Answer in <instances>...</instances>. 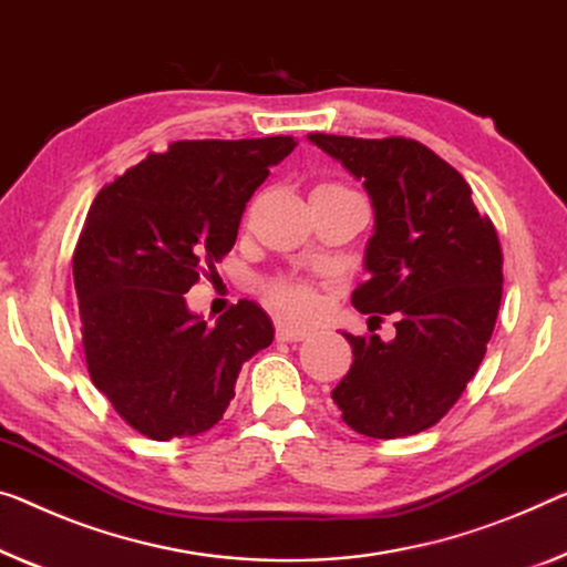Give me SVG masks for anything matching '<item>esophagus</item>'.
I'll list each match as a JSON object with an SVG mask.
<instances>
[{
	"instance_id": "34e87169",
	"label": "esophagus",
	"mask_w": 567,
	"mask_h": 567,
	"mask_svg": "<svg viewBox=\"0 0 567 567\" xmlns=\"http://www.w3.org/2000/svg\"><path fill=\"white\" fill-rule=\"evenodd\" d=\"M276 337L281 339V342H301V339L309 337V329L293 327V324H289V321H278Z\"/></svg>"
}]
</instances>
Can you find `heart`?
Returning <instances> with one entry per match:
<instances>
[{"label": "heart", "mask_w": 567, "mask_h": 567, "mask_svg": "<svg viewBox=\"0 0 567 567\" xmlns=\"http://www.w3.org/2000/svg\"><path fill=\"white\" fill-rule=\"evenodd\" d=\"M268 301L293 319H307L319 309V296L309 284L296 278H276L266 286Z\"/></svg>", "instance_id": "b5f03b06"}]
</instances>
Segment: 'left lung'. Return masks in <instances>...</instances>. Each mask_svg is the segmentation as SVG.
Returning a JSON list of instances; mask_svg holds the SVG:
<instances>
[{"label":"left lung","mask_w":567,"mask_h":567,"mask_svg":"<svg viewBox=\"0 0 567 567\" xmlns=\"http://www.w3.org/2000/svg\"><path fill=\"white\" fill-rule=\"evenodd\" d=\"M362 182L374 228L362 313H398L395 337H354L350 372L332 390L342 421L370 439L431 429L474 378L502 301V248L461 174L413 138L309 134ZM378 319V317H374Z\"/></svg>","instance_id":"1"}]
</instances>
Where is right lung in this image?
<instances>
[{
	"instance_id": "obj_1",
	"label": "right lung",
	"mask_w": 567,
	"mask_h": 567,
	"mask_svg": "<svg viewBox=\"0 0 567 567\" xmlns=\"http://www.w3.org/2000/svg\"><path fill=\"white\" fill-rule=\"evenodd\" d=\"M293 136L174 142L95 195L73 254L85 362L118 415L154 441L210 431L243 362L274 342L256 301L215 324L187 307L230 254L246 203Z\"/></svg>"
}]
</instances>
